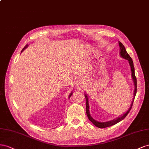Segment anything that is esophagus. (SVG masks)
I'll use <instances>...</instances> for the list:
<instances>
[{"instance_id": "34e87169", "label": "esophagus", "mask_w": 149, "mask_h": 149, "mask_svg": "<svg viewBox=\"0 0 149 149\" xmlns=\"http://www.w3.org/2000/svg\"><path fill=\"white\" fill-rule=\"evenodd\" d=\"M77 88H79V89L82 88V86H81V84H80V82H78V84L77 85Z\"/></svg>"}]
</instances>
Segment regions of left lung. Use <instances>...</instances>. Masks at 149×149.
Listing matches in <instances>:
<instances>
[{
  "label": "left lung",
  "instance_id": "left-lung-1",
  "mask_svg": "<svg viewBox=\"0 0 149 149\" xmlns=\"http://www.w3.org/2000/svg\"><path fill=\"white\" fill-rule=\"evenodd\" d=\"M119 46H120V56L121 57H122L123 58H124L127 60L129 61V64L131 68V71H132V79L134 80V85H135V90H134V98L135 97L136 95V93H137V79H136L135 77V69H134V63H133V61L132 58L130 57V56L128 54V53L127 52V51L125 50V48L124 45H123L121 42H119ZM86 97V113H87V116L88 118V119L90 120V121H91L93 124H94L96 127H99V128H106V127H110V126H112L115 124H117L118 122H120L121 120H122L124 118L127 116V114L129 113V112H130V110L132 109V104H133V102H132L131 105H130V109L127 110V112L125 113H124V115L122 117H120L117 118V119L116 120H113L112 121H109V122H97L96 120H95L93 118H92V117L90 115V112H89V105H88V97L87 96V95H85Z\"/></svg>",
  "mask_w": 149,
  "mask_h": 149
}]
</instances>
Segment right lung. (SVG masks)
<instances>
[{"label": "right lung", "mask_w": 149, "mask_h": 149, "mask_svg": "<svg viewBox=\"0 0 149 149\" xmlns=\"http://www.w3.org/2000/svg\"><path fill=\"white\" fill-rule=\"evenodd\" d=\"M27 47V45H26V46H25V47H24V49H22V51H23V50H24V49H25V48H26V47ZM72 93H71V95H72ZM70 95V96H69V97H70V95Z\"/></svg>", "instance_id": "obj_1"}]
</instances>
